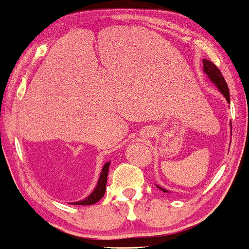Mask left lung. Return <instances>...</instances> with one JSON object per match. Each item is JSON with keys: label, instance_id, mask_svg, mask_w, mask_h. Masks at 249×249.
<instances>
[{"label": "left lung", "instance_id": "obj_1", "mask_svg": "<svg viewBox=\"0 0 249 249\" xmlns=\"http://www.w3.org/2000/svg\"><path fill=\"white\" fill-rule=\"evenodd\" d=\"M202 64H204V72L206 73L208 76V78L212 81L214 84L216 85V88L219 89L220 92L224 95V97L226 98V101L230 103V90H228V87L227 84H226L225 82V78L222 77L221 72H220V70L216 68V65L214 64L213 62L208 61V59H204L202 61ZM231 126H232V124H231ZM158 188H160L161 191H164V192H167V190H164V188L157 186Z\"/></svg>", "mask_w": 249, "mask_h": 249}]
</instances>
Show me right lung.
<instances>
[{"mask_svg": "<svg viewBox=\"0 0 249 249\" xmlns=\"http://www.w3.org/2000/svg\"><path fill=\"white\" fill-rule=\"evenodd\" d=\"M108 166H110V162H107V164L103 166L101 177H99L98 182H97V186L93 192L90 194V196H87L84 200H81V201L73 202L72 205H93L96 204L97 201H99L103 196H104L105 190H107V172H108Z\"/></svg>", "mask_w": 249, "mask_h": 249, "instance_id": "obj_1", "label": "right lung"}]
</instances>
